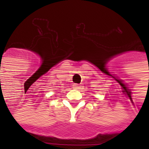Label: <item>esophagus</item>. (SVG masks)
Returning <instances> with one entry per match:
<instances>
[{
    "instance_id": "34e87169",
    "label": "esophagus",
    "mask_w": 149,
    "mask_h": 149,
    "mask_svg": "<svg viewBox=\"0 0 149 149\" xmlns=\"http://www.w3.org/2000/svg\"><path fill=\"white\" fill-rule=\"evenodd\" d=\"M72 86H73V88H75V89H79V88L81 87V86H80V84H74Z\"/></svg>"
}]
</instances>
